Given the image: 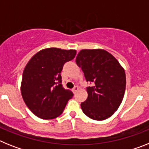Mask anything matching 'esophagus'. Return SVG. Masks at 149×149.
<instances>
[{"label": "esophagus", "mask_w": 149, "mask_h": 149, "mask_svg": "<svg viewBox=\"0 0 149 149\" xmlns=\"http://www.w3.org/2000/svg\"><path fill=\"white\" fill-rule=\"evenodd\" d=\"M79 88L78 86H75V87L73 88V93H76V91H77L79 90Z\"/></svg>", "instance_id": "obj_1"}]
</instances>
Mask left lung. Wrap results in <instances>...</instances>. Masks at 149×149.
I'll use <instances>...</instances> for the list:
<instances>
[{"label":"left lung","instance_id":"left-lung-1","mask_svg":"<svg viewBox=\"0 0 149 149\" xmlns=\"http://www.w3.org/2000/svg\"><path fill=\"white\" fill-rule=\"evenodd\" d=\"M76 62L81 67L87 82L88 98L81 103L84 113L96 121L112 116L121 105L126 88L125 69L117 59L102 49H82Z\"/></svg>","mask_w":149,"mask_h":149}]
</instances>
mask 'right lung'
Masks as SVG:
<instances>
[{"mask_svg":"<svg viewBox=\"0 0 149 149\" xmlns=\"http://www.w3.org/2000/svg\"><path fill=\"white\" fill-rule=\"evenodd\" d=\"M75 49L46 48L39 51L24 67L21 82L24 102L36 116L53 119L63 112L73 93L61 85V73L67 61L73 60Z\"/></svg>","mask_w":149,"mask_h":149,"instance_id":"1","label":"right lung"}]
</instances>
